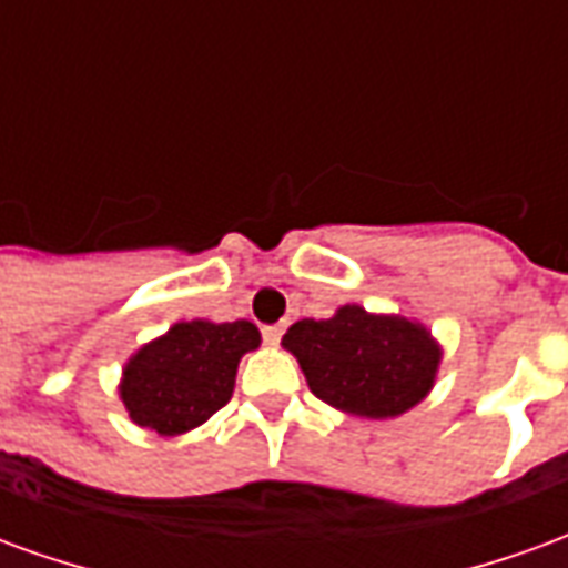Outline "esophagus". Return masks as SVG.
I'll use <instances>...</instances> for the list:
<instances>
[{"instance_id": "obj_1", "label": "esophagus", "mask_w": 568, "mask_h": 568, "mask_svg": "<svg viewBox=\"0 0 568 568\" xmlns=\"http://www.w3.org/2000/svg\"><path fill=\"white\" fill-rule=\"evenodd\" d=\"M261 337H264V344L267 346H276L283 341V325H264V328H261Z\"/></svg>"}]
</instances>
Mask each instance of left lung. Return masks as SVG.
Listing matches in <instances>:
<instances>
[{
	"instance_id": "obj_1",
	"label": "left lung",
	"mask_w": 568,
	"mask_h": 568,
	"mask_svg": "<svg viewBox=\"0 0 568 568\" xmlns=\"http://www.w3.org/2000/svg\"><path fill=\"white\" fill-rule=\"evenodd\" d=\"M310 393L365 419L402 417L419 405L440 365V346L426 325L346 304L332 320H301L283 337Z\"/></svg>"
}]
</instances>
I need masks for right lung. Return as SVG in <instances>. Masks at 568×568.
<instances>
[{"label": "right lung", "instance_id": "1", "mask_svg": "<svg viewBox=\"0 0 568 568\" xmlns=\"http://www.w3.org/2000/svg\"><path fill=\"white\" fill-rule=\"evenodd\" d=\"M258 344V328L246 320L175 322L130 356L121 402L136 426L163 438L191 432L231 402L236 365Z\"/></svg>", "mask_w": 568, "mask_h": 568}]
</instances>
